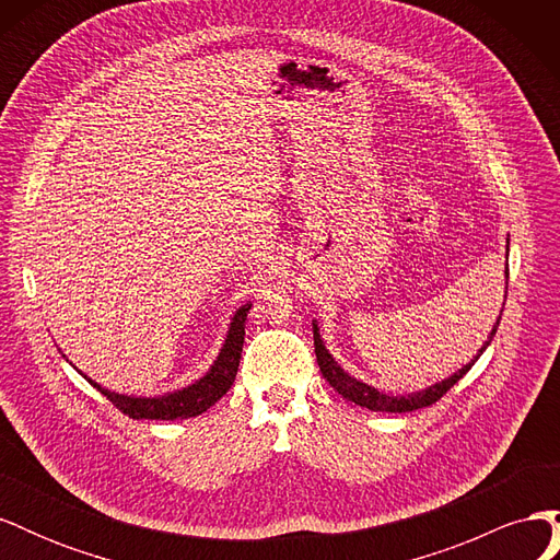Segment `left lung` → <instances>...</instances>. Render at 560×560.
Returning a JSON list of instances; mask_svg holds the SVG:
<instances>
[{"instance_id": "obj_1", "label": "left lung", "mask_w": 560, "mask_h": 560, "mask_svg": "<svg viewBox=\"0 0 560 560\" xmlns=\"http://www.w3.org/2000/svg\"><path fill=\"white\" fill-rule=\"evenodd\" d=\"M506 252H510V241H506ZM504 278H510V266L504 268ZM506 296V294H504ZM500 317H502V311H500ZM500 317L495 319L493 329H490L488 334V341L479 348L477 358H474L469 364H465L463 369H457L453 376L439 381L425 389H418V393H409V395H393V393H381V389H376L374 385L369 383H362L354 376H350L348 371L338 364L334 360V354L327 350L325 341H322L319 336V327L317 322L313 319V338H315V354H317V364H319V371L322 376H325L329 381V385L336 389L338 395H343L348 401H354L364 406V409L369 411H385V413H406V411H416V409H422V406H430L434 404L436 399H442L448 389L460 381L467 371L474 366V362H477L483 350L490 346V341H493V336L498 331V325H500Z\"/></svg>"}]
</instances>
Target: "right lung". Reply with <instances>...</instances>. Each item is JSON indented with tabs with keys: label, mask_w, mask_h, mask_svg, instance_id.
<instances>
[{
	"label": "right lung",
	"mask_w": 560,
	"mask_h": 560,
	"mask_svg": "<svg viewBox=\"0 0 560 560\" xmlns=\"http://www.w3.org/2000/svg\"><path fill=\"white\" fill-rule=\"evenodd\" d=\"M252 308V303L247 301L245 306L233 313L231 325L224 338V346L219 350L217 360L212 366L206 371V376H200L191 385L173 389V393L156 395V397H135V395H118L114 389H107L93 378H89L83 371H79L70 362L79 374L86 378L93 387H97V393H103L118 411H124L132 420H184V418H194L206 413L214 401L222 399L226 395V389L233 385L235 374H238V364H241V352L245 343V319Z\"/></svg>",
	"instance_id": "1"
}]
</instances>
